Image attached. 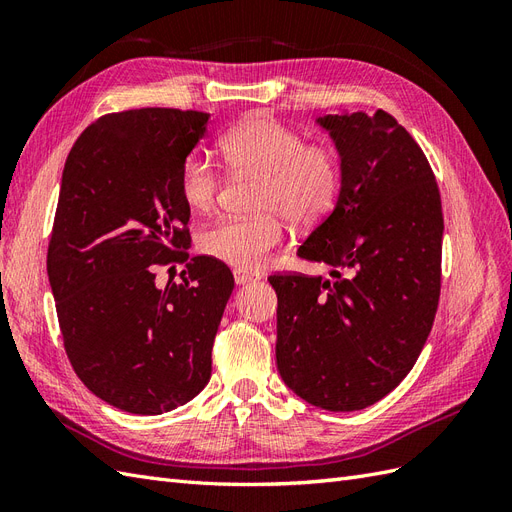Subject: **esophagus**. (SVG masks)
Listing matches in <instances>:
<instances>
[{
  "label": "esophagus",
  "instance_id": "obj_1",
  "mask_svg": "<svg viewBox=\"0 0 512 512\" xmlns=\"http://www.w3.org/2000/svg\"><path fill=\"white\" fill-rule=\"evenodd\" d=\"M260 280V277L256 273H247V271H241V269H235V284L237 286H245V284H252Z\"/></svg>",
  "mask_w": 512,
  "mask_h": 512
}]
</instances>
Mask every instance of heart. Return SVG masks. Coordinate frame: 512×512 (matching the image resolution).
I'll return each instance as SVG.
<instances>
[{
    "label": "heart",
    "mask_w": 512,
    "mask_h": 512,
    "mask_svg": "<svg viewBox=\"0 0 512 512\" xmlns=\"http://www.w3.org/2000/svg\"><path fill=\"white\" fill-rule=\"evenodd\" d=\"M224 162L235 173L260 177L256 218H224L200 237L207 256L241 271L260 269L284 241L286 221L318 224L342 185V164L335 151L307 145L305 138L269 117H252L220 141ZM220 175L200 153H190L179 168V194L185 207L207 213L218 198Z\"/></svg>",
    "instance_id": "b5f03b06"
}]
</instances>
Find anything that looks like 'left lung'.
Returning a JSON list of instances; mask_svg holds the SVG:
<instances>
[{
  "instance_id": "obj_1",
  "label": "left lung",
  "mask_w": 512,
  "mask_h": 512,
  "mask_svg": "<svg viewBox=\"0 0 512 512\" xmlns=\"http://www.w3.org/2000/svg\"><path fill=\"white\" fill-rule=\"evenodd\" d=\"M335 145L342 185L329 218L297 250L329 275H271L277 371L307 404L352 412L408 376L440 299L442 205L429 162L384 111L316 119ZM342 270L345 275L338 273Z\"/></svg>"
}]
</instances>
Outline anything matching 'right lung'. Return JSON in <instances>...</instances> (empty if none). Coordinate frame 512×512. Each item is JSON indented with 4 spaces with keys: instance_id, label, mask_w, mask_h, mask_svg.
Returning <instances> with one entry per match:
<instances>
[{
    "instance_id": "1",
    "label": "right lung",
    "mask_w": 512,
    "mask_h": 512,
    "mask_svg": "<svg viewBox=\"0 0 512 512\" xmlns=\"http://www.w3.org/2000/svg\"><path fill=\"white\" fill-rule=\"evenodd\" d=\"M209 117L177 108L104 115L61 173L46 256L59 329L76 376L123 412H168L211 378L235 280L224 262L185 254L190 209L179 194L181 162ZM173 261L186 262L182 284L158 289L155 269Z\"/></svg>"
}]
</instances>
